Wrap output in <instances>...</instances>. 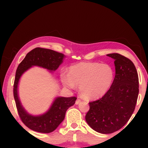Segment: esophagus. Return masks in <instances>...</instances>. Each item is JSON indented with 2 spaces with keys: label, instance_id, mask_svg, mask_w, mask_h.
Instances as JSON below:
<instances>
[{
  "label": "esophagus",
  "instance_id": "obj_1",
  "mask_svg": "<svg viewBox=\"0 0 148 148\" xmlns=\"http://www.w3.org/2000/svg\"><path fill=\"white\" fill-rule=\"evenodd\" d=\"M81 102V99H77L76 100V102H75V103L76 105H78V104H79Z\"/></svg>",
  "mask_w": 148,
  "mask_h": 148
}]
</instances>
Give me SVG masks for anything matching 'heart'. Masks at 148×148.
Listing matches in <instances>:
<instances>
[{
	"instance_id": "heart-1",
	"label": "heart",
	"mask_w": 148,
	"mask_h": 148,
	"mask_svg": "<svg viewBox=\"0 0 148 148\" xmlns=\"http://www.w3.org/2000/svg\"><path fill=\"white\" fill-rule=\"evenodd\" d=\"M69 74L61 76L69 88L79 86L80 94L86 99H96L106 95L114 80V71L110 64L98 62H81L69 67Z\"/></svg>"
}]
</instances>
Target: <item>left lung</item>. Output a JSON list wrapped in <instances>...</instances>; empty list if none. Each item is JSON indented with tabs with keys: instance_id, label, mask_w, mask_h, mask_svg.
Segmentation results:
<instances>
[{
	"instance_id": "obj_1",
	"label": "left lung",
	"mask_w": 148,
	"mask_h": 148,
	"mask_svg": "<svg viewBox=\"0 0 148 148\" xmlns=\"http://www.w3.org/2000/svg\"><path fill=\"white\" fill-rule=\"evenodd\" d=\"M114 60L115 76L111 88L101 99L89 103L86 120L93 130L111 134L126 124L133 114L138 95V76L133 62L119 53Z\"/></svg>"
}]
</instances>
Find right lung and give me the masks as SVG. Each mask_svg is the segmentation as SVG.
<instances>
[{"label":"right lung","mask_w":148,"mask_h":148,"mask_svg":"<svg viewBox=\"0 0 148 148\" xmlns=\"http://www.w3.org/2000/svg\"><path fill=\"white\" fill-rule=\"evenodd\" d=\"M64 58L65 56L61 53L37 47L28 53L18 64L14 79V97L22 122L30 130L46 134L53 132L63 121L67 110L75 103L76 97H57L48 111L41 115H31L22 106L18 97V86L20 79L27 70L34 66L42 67L53 73L62 63Z\"/></svg>","instance_id":"obj_1"}]
</instances>
